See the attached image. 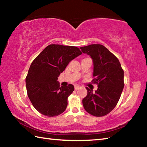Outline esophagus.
I'll list each match as a JSON object with an SVG mask.
<instances>
[{
	"label": "esophagus",
	"instance_id": "esophagus-1",
	"mask_svg": "<svg viewBox=\"0 0 147 147\" xmlns=\"http://www.w3.org/2000/svg\"><path fill=\"white\" fill-rule=\"evenodd\" d=\"M80 88V87L78 86H74V89H75V90H78V89Z\"/></svg>",
	"mask_w": 147,
	"mask_h": 147
}]
</instances>
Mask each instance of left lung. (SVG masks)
<instances>
[{"label":"left lung","mask_w":147,"mask_h":147,"mask_svg":"<svg viewBox=\"0 0 147 147\" xmlns=\"http://www.w3.org/2000/svg\"><path fill=\"white\" fill-rule=\"evenodd\" d=\"M93 60L94 79L98 84L93 92L89 89L82 103L87 112L96 117L106 115L116 106L124 88V71L115 56L99 44H92L80 48Z\"/></svg>","instance_id":"obj_1"}]
</instances>
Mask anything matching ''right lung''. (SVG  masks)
Listing matches in <instances>:
<instances>
[{"label":"right lung","mask_w":147,"mask_h":147,"mask_svg":"<svg viewBox=\"0 0 147 147\" xmlns=\"http://www.w3.org/2000/svg\"><path fill=\"white\" fill-rule=\"evenodd\" d=\"M80 54L78 47L53 44L32 61L26 78V90L32 105L39 113L52 117L65 110L74 86L60 87L58 77L69 62Z\"/></svg>","instance_id":"right-lung-1"}]
</instances>
